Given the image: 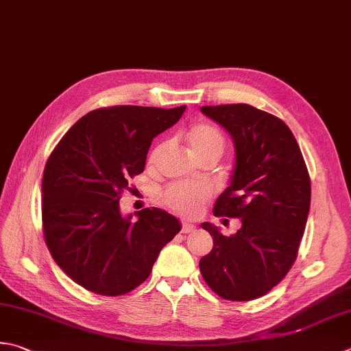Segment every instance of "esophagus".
<instances>
[{"instance_id":"obj_1","label":"esophagus","mask_w":351,"mask_h":351,"mask_svg":"<svg viewBox=\"0 0 351 351\" xmlns=\"http://www.w3.org/2000/svg\"><path fill=\"white\" fill-rule=\"evenodd\" d=\"M181 231H182V232H185V234H187V232L195 231V225H193V223H190V222H187V221H184V222H182V228H181Z\"/></svg>"}]
</instances>
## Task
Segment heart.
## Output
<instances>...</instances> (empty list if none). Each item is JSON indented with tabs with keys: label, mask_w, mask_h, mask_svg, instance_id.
Returning <instances> with one entry per match:
<instances>
[{
	"label": "heart",
	"mask_w": 351,
	"mask_h": 351,
	"mask_svg": "<svg viewBox=\"0 0 351 351\" xmlns=\"http://www.w3.org/2000/svg\"><path fill=\"white\" fill-rule=\"evenodd\" d=\"M189 146L199 160L208 156H221L225 149V136L221 129L207 121L193 123L185 132ZM167 144L158 143L149 155V162L154 164L164 154ZM211 195L207 184L175 182L162 191V202L182 216H196L201 213L204 204Z\"/></svg>",
	"instance_id": "obj_1"
}]
</instances>
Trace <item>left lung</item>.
<instances>
[{"label":"left lung","mask_w":351,"mask_h":351,"mask_svg":"<svg viewBox=\"0 0 351 351\" xmlns=\"http://www.w3.org/2000/svg\"><path fill=\"white\" fill-rule=\"evenodd\" d=\"M201 111L228 130L236 146L231 184L213 213L242 219V228L226 237L202 223L213 250L199 269L219 297L251 301L277 286L297 260L311 208V176L292 130L278 117L246 103Z\"/></svg>","instance_id":"left-lung-1"}]
</instances>
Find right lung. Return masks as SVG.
<instances>
[{
	"label": "right lung",
	"mask_w": 351,
	"mask_h": 351,
	"mask_svg": "<svg viewBox=\"0 0 351 351\" xmlns=\"http://www.w3.org/2000/svg\"><path fill=\"white\" fill-rule=\"evenodd\" d=\"M184 106L99 108L73 125L48 156L43 175V231L68 277L105 297L129 293L146 280L158 254L181 225L161 208L120 215L119 201L146 166L158 134Z\"/></svg>",
	"instance_id": "obj_1"
}]
</instances>
